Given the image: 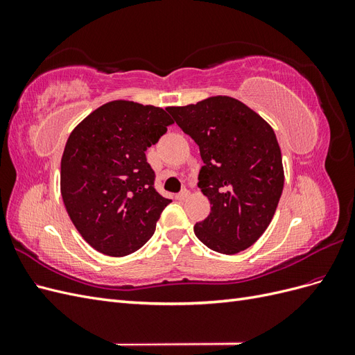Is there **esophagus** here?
<instances>
[{
	"label": "esophagus",
	"instance_id": "1",
	"mask_svg": "<svg viewBox=\"0 0 355 355\" xmlns=\"http://www.w3.org/2000/svg\"><path fill=\"white\" fill-rule=\"evenodd\" d=\"M188 197H189V191H188V189H184V191H180L179 194L176 196V200L182 201V200H187Z\"/></svg>",
	"mask_w": 355,
	"mask_h": 355
}]
</instances>
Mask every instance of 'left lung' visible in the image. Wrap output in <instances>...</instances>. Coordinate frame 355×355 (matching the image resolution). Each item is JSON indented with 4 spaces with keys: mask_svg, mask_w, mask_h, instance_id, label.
<instances>
[{
    "mask_svg": "<svg viewBox=\"0 0 355 355\" xmlns=\"http://www.w3.org/2000/svg\"><path fill=\"white\" fill-rule=\"evenodd\" d=\"M166 110L194 139L204 163L198 187L211 207L209 216L196 223L197 239L223 254L245 250L272 220L284 187L272 127L230 96Z\"/></svg>",
    "mask_w": 355,
    "mask_h": 355,
    "instance_id": "8db88e82",
    "label": "left lung"
}]
</instances>
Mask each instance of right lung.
Instances as JSON below:
<instances>
[{
    "label": "right lung",
    "instance_id": "1",
    "mask_svg": "<svg viewBox=\"0 0 355 355\" xmlns=\"http://www.w3.org/2000/svg\"><path fill=\"white\" fill-rule=\"evenodd\" d=\"M173 124L153 105L112 101L73 128L60 163V192L75 228L94 250L127 256L153 237L171 200L154 188L145 151Z\"/></svg>",
    "mask_w": 355,
    "mask_h": 355
}]
</instances>
